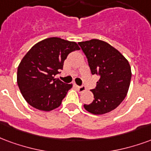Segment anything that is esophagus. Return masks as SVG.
<instances>
[{"label": "esophagus", "mask_w": 151, "mask_h": 151, "mask_svg": "<svg viewBox=\"0 0 151 151\" xmlns=\"http://www.w3.org/2000/svg\"><path fill=\"white\" fill-rule=\"evenodd\" d=\"M78 89V91L80 92H83L85 90H86V88L84 86H76Z\"/></svg>", "instance_id": "1"}]
</instances>
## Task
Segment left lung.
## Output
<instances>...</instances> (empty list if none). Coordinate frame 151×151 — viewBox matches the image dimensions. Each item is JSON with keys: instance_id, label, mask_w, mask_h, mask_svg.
Segmentation results:
<instances>
[{"instance_id": "8db88e82", "label": "left lung", "mask_w": 151, "mask_h": 151, "mask_svg": "<svg viewBox=\"0 0 151 151\" xmlns=\"http://www.w3.org/2000/svg\"><path fill=\"white\" fill-rule=\"evenodd\" d=\"M78 44L86 55L92 74L100 76L92 90L94 100L83 107L95 115L109 113L127 95L132 76L130 65L119 50L104 41L91 39Z\"/></svg>"}]
</instances>
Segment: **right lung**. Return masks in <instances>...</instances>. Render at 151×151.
Wrapping results in <instances>:
<instances>
[{
  "instance_id": "add662e5",
  "label": "right lung",
  "mask_w": 151,
  "mask_h": 151,
  "mask_svg": "<svg viewBox=\"0 0 151 151\" xmlns=\"http://www.w3.org/2000/svg\"><path fill=\"white\" fill-rule=\"evenodd\" d=\"M80 48L76 42L53 37L38 42L18 65L17 81L22 95L32 107L49 112L60 106L72 84L55 78L69 53Z\"/></svg>"
}]
</instances>
